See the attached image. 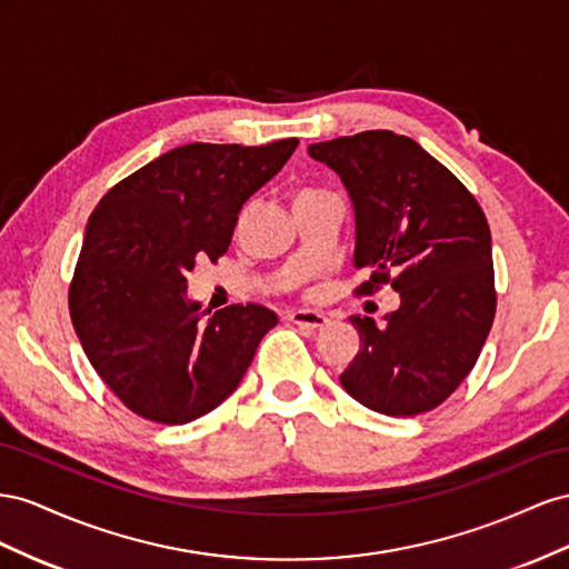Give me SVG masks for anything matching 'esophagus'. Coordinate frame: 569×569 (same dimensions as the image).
Wrapping results in <instances>:
<instances>
[{"label":"esophagus","instance_id":"obj_1","mask_svg":"<svg viewBox=\"0 0 569 569\" xmlns=\"http://www.w3.org/2000/svg\"><path fill=\"white\" fill-rule=\"evenodd\" d=\"M288 319L298 323L302 329H323L329 323V317L321 312H312V310H290Z\"/></svg>","mask_w":569,"mask_h":569}]
</instances>
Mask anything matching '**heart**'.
Returning <instances> with one entry per match:
<instances>
[{"label":"heart","mask_w":569,"mask_h":569,"mask_svg":"<svg viewBox=\"0 0 569 569\" xmlns=\"http://www.w3.org/2000/svg\"><path fill=\"white\" fill-rule=\"evenodd\" d=\"M315 194H319L317 190L312 188H300L293 192V202H300V200H307V198H315Z\"/></svg>","instance_id":"heart-1"}]
</instances>
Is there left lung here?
<instances>
[{
    "label": "left lung",
    "mask_w": 569,
    "mask_h": 569,
    "mask_svg": "<svg viewBox=\"0 0 569 569\" xmlns=\"http://www.w3.org/2000/svg\"><path fill=\"white\" fill-rule=\"evenodd\" d=\"M355 207V267L400 293L386 317H352L360 352L340 375L346 391L388 417L438 408L479 360L496 317L491 231L456 173L393 131H365L310 144Z\"/></svg>",
    "instance_id": "1"
}]
</instances>
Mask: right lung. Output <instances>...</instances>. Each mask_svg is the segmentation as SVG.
Wrapping results in <instances>:
<instances>
[{
	"label": "right lung",
	"mask_w": 569,
	"mask_h": 569,
	"mask_svg": "<svg viewBox=\"0 0 569 569\" xmlns=\"http://www.w3.org/2000/svg\"><path fill=\"white\" fill-rule=\"evenodd\" d=\"M296 148L298 138L259 148L190 142L126 176L94 207L69 312L90 365L138 417L188 425L214 410L279 321L262 305L202 321L186 276L200 259L223 257L242 204Z\"/></svg>",
	"instance_id": "add662e5"
}]
</instances>
